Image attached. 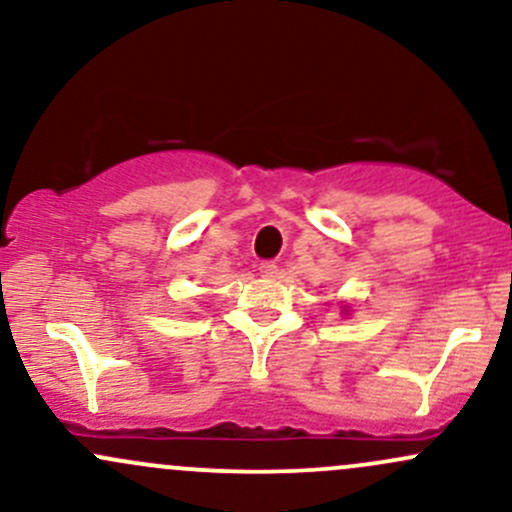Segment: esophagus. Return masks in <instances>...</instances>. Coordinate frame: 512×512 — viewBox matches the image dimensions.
Wrapping results in <instances>:
<instances>
[{"instance_id": "1", "label": "esophagus", "mask_w": 512, "mask_h": 512, "mask_svg": "<svg viewBox=\"0 0 512 512\" xmlns=\"http://www.w3.org/2000/svg\"><path fill=\"white\" fill-rule=\"evenodd\" d=\"M260 274H262V277H277L279 267L274 265V262H262V265H260Z\"/></svg>"}]
</instances>
